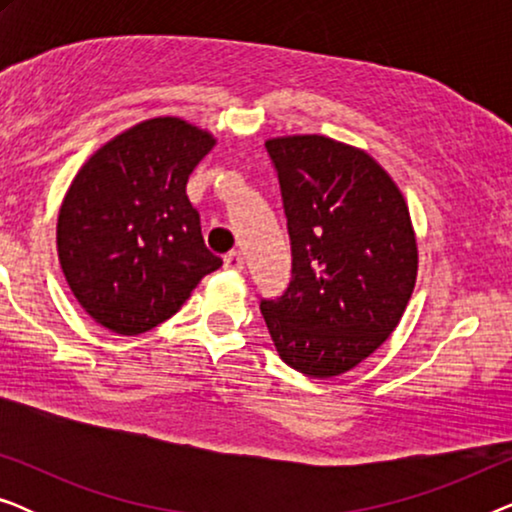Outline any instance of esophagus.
<instances>
[{
  "label": "esophagus",
  "instance_id": "1",
  "mask_svg": "<svg viewBox=\"0 0 512 512\" xmlns=\"http://www.w3.org/2000/svg\"><path fill=\"white\" fill-rule=\"evenodd\" d=\"M223 265H226V270L242 272L244 270V258H242L240 251H230V254H226V258H223Z\"/></svg>",
  "mask_w": 512,
  "mask_h": 512
}]
</instances>
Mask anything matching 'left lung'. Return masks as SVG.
I'll return each instance as SVG.
<instances>
[{
	"mask_svg": "<svg viewBox=\"0 0 512 512\" xmlns=\"http://www.w3.org/2000/svg\"><path fill=\"white\" fill-rule=\"evenodd\" d=\"M291 237V284L263 300L286 366L335 377L394 333L417 282V237L401 188L366 151L324 135L265 142Z\"/></svg>",
	"mask_w": 512,
	"mask_h": 512,
	"instance_id": "8db88e82",
	"label": "left lung"
}]
</instances>
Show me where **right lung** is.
<instances>
[{
    "mask_svg": "<svg viewBox=\"0 0 512 512\" xmlns=\"http://www.w3.org/2000/svg\"><path fill=\"white\" fill-rule=\"evenodd\" d=\"M216 137L184 118L132 125L100 146L58 212L60 268L79 305L118 335L170 319L221 258L205 247L188 174Z\"/></svg>",
    "mask_w": 512,
    "mask_h": 512,
    "instance_id": "1",
    "label": "right lung"
}]
</instances>
